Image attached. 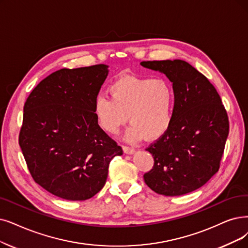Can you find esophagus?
<instances>
[{
	"label": "esophagus",
	"mask_w": 248,
	"mask_h": 248,
	"mask_svg": "<svg viewBox=\"0 0 248 248\" xmlns=\"http://www.w3.org/2000/svg\"><path fill=\"white\" fill-rule=\"evenodd\" d=\"M122 147H123V151H124V153H125V154L131 155V154H133V153L135 152V150H134L133 147H130V146H126V145H123Z\"/></svg>",
	"instance_id": "1"
}]
</instances>
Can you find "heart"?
<instances>
[{"label":"heart","instance_id":"b5f03b06","mask_svg":"<svg viewBox=\"0 0 248 248\" xmlns=\"http://www.w3.org/2000/svg\"><path fill=\"white\" fill-rule=\"evenodd\" d=\"M108 92L111 97L98 95L93 106L96 122L105 132L116 134L128 120L127 140H154L170 127L175 93L166 79L124 76Z\"/></svg>","mask_w":248,"mask_h":248}]
</instances>
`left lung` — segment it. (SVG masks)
Returning a JSON list of instances; mask_svg holds the SVG:
<instances>
[{
    "label": "left lung",
    "mask_w": 248,
    "mask_h": 248,
    "mask_svg": "<svg viewBox=\"0 0 248 248\" xmlns=\"http://www.w3.org/2000/svg\"><path fill=\"white\" fill-rule=\"evenodd\" d=\"M173 83L175 103L170 127L146 148L153 169L143 175L152 190L166 196L192 192L219 171L229 120L221 97L203 74L182 60L144 61Z\"/></svg>",
    "instance_id": "1"
}]
</instances>
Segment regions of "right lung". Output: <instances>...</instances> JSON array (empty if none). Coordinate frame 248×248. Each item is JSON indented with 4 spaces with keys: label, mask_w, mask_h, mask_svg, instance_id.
I'll return each instance as SVG.
<instances>
[{
    "label": "right lung",
    "mask_w": 248,
    "mask_h": 248,
    "mask_svg": "<svg viewBox=\"0 0 248 248\" xmlns=\"http://www.w3.org/2000/svg\"><path fill=\"white\" fill-rule=\"evenodd\" d=\"M108 67L58 70L35 86L23 108L19 145L28 170L46 191L67 201L95 195L112 158L123 154L93 113Z\"/></svg>",
    "instance_id": "obj_1"
}]
</instances>
